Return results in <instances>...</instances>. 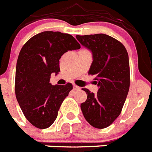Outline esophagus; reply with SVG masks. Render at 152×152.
Listing matches in <instances>:
<instances>
[{
	"mask_svg": "<svg viewBox=\"0 0 152 152\" xmlns=\"http://www.w3.org/2000/svg\"><path fill=\"white\" fill-rule=\"evenodd\" d=\"M80 87L78 86H76V85H73V89L74 90H80Z\"/></svg>",
	"mask_w": 152,
	"mask_h": 152,
	"instance_id": "34e87169",
	"label": "esophagus"
}]
</instances>
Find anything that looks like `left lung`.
<instances>
[{
	"label": "left lung",
	"mask_w": 152,
	"mask_h": 152,
	"mask_svg": "<svg viewBox=\"0 0 152 152\" xmlns=\"http://www.w3.org/2000/svg\"><path fill=\"white\" fill-rule=\"evenodd\" d=\"M82 45L92 53L88 74L95 76L97 94L83 88L87 99L81 110L87 122L95 128L109 126L121 113L130 83L128 53L121 42L105 34L76 35Z\"/></svg>",
	"instance_id": "8db88e82"
}]
</instances>
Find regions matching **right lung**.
<instances>
[{"instance_id":"add662e5","label":"right lung","mask_w":152,"mask_h":152,"mask_svg":"<svg viewBox=\"0 0 152 152\" xmlns=\"http://www.w3.org/2000/svg\"><path fill=\"white\" fill-rule=\"evenodd\" d=\"M74 37L60 32L45 31L32 37L23 46L16 68L15 93L26 118L34 126L46 129L52 125L73 85L52 86L51 73H59L61 56L77 50Z\"/></svg>"}]
</instances>
